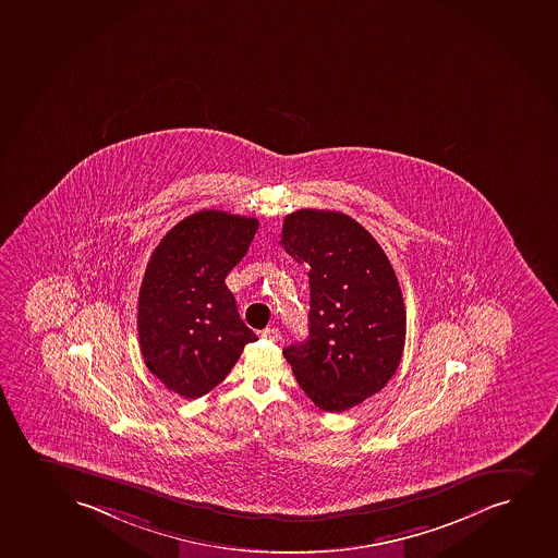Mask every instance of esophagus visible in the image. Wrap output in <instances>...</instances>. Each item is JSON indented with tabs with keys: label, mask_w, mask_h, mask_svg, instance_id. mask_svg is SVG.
Returning a JSON list of instances; mask_svg holds the SVG:
<instances>
[{
	"label": "esophagus",
	"mask_w": 558,
	"mask_h": 558,
	"mask_svg": "<svg viewBox=\"0 0 558 558\" xmlns=\"http://www.w3.org/2000/svg\"><path fill=\"white\" fill-rule=\"evenodd\" d=\"M262 338H265V340L278 341V338H280V330L276 327H267L265 330H262Z\"/></svg>",
	"instance_id": "1"
}]
</instances>
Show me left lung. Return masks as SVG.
<instances>
[{
	"mask_svg": "<svg viewBox=\"0 0 558 558\" xmlns=\"http://www.w3.org/2000/svg\"><path fill=\"white\" fill-rule=\"evenodd\" d=\"M283 248L310 265L308 340L283 349L315 405L341 413L387 387L405 345L400 282L379 243L335 210L283 220Z\"/></svg>",
	"mask_w": 558,
	"mask_h": 558,
	"instance_id": "8db88e82",
	"label": "left lung"
}]
</instances>
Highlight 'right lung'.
I'll list each match as a JSON object with an SVG mask.
<instances>
[{"label": "right lung", "instance_id": "obj_1", "mask_svg": "<svg viewBox=\"0 0 558 558\" xmlns=\"http://www.w3.org/2000/svg\"><path fill=\"white\" fill-rule=\"evenodd\" d=\"M256 218L199 210L158 243L140 288L145 366L171 392L196 400L220 385L257 336L236 312L226 276L256 235Z\"/></svg>", "mask_w": 558, "mask_h": 558}]
</instances>
